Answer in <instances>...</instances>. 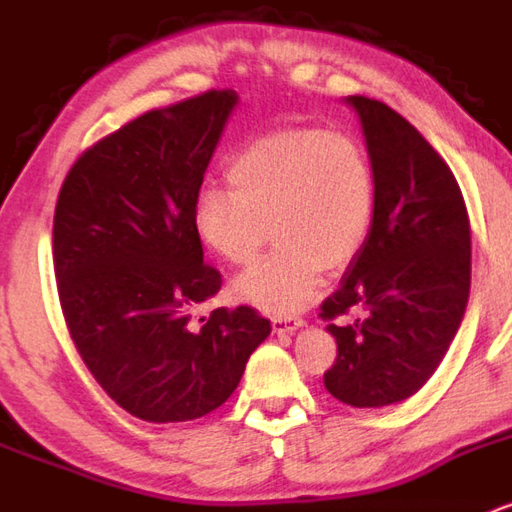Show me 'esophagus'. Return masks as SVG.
<instances>
[{
	"mask_svg": "<svg viewBox=\"0 0 512 512\" xmlns=\"http://www.w3.org/2000/svg\"><path fill=\"white\" fill-rule=\"evenodd\" d=\"M303 325H305L303 317H272V330L276 334H293Z\"/></svg>",
	"mask_w": 512,
	"mask_h": 512,
	"instance_id": "34e87169",
	"label": "esophagus"
}]
</instances>
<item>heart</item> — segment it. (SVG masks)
<instances>
[{"label": "heart", "mask_w": 512, "mask_h": 512, "mask_svg": "<svg viewBox=\"0 0 512 512\" xmlns=\"http://www.w3.org/2000/svg\"><path fill=\"white\" fill-rule=\"evenodd\" d=\"M231 190L204 187L195 228L223 262L248 267L243 301L289 315L313 301L327 269H344L366 243L378 187L366 146L337 129L284 127L250 139L228 166Z\"/></svg>", "instance_id": "1"}]
</instances>
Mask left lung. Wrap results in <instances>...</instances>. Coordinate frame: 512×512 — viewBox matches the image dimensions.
<instances>
[{"instance_id": "left-lung-1", "label": "left lung", "mask_w": 512, "mask_h": 512, "mask_svg": "<svg viewBox=\"0 0 512 512\" xmlns=\"http://www.w3.org/2000/svg\"><path fill=\"white\" fill-rule=\"evenodd\" d=\"M346 101L361 117L378 202L342 286L320 305L337 339L325 387L349 407H387L419 392L455 339L472 233L455 175L416 127L373 98Z\"/></svg>"}]
</instances>
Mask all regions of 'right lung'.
<instances>
[{"mask_svg":"<svg viewBox=\"0 0 512 512\" xmlns=\"http://www.w3.org/2000/svg\"><path fill=\"white\" fill-rule=\"evenodd\" d=\"M236 103L223 88L149 110L76 158L57 197L52 257L67 330L110 399L151 424L219 409L272 332L250 305L195 320L221 289L195 199Z\"/></svg>","mask_w":512,"mask_h":512,"instance_id":"obj_1","label":"right lung"}]
</instances>
